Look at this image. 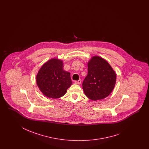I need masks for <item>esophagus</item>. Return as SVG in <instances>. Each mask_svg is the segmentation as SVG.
Masks as SVG:
<instances>
[{
  "label": "esophagus",
  "instance_id": "obj_1",
  "mask_svg": "<svg viewBox=\"0 0 149 149\" xmlns=\"http://www.w3.org/2000/svg\"><path fill=\"white\" fill-rule=\"evenodd\" d=\"M75 83L76 84L80 85V84H81V80H77V81H75Z\"/></svg>",
  "mask_w": 149,
  "mask_h": 149
}]
</instances>
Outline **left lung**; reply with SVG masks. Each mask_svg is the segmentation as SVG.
<instances>
[{
    "label": "left lung",
    "mask_w": 149,
    "mask_h": 149,
    "mask_svg": "<svg viewBox=\"0 0 149 149\" xmlns=\"http://www.w3.org/2000/svg\"><path fill=\"white\" fill-rule=\"evenodd\" d=\"M116 80V74L108 62L95 56L88 63V74L83 81L82 88L89 99H104L112 92Z\"/></svg>",
    "instance_id": "obj_1"
}]
</instances>
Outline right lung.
Instances as JSON below:
<instances>
[{"instance_id": "add662e5", "label": "right lung", "mask_w": 149, "mask_h": 149, "mask_svg": "<svg viewBox=\"0 0 149 149\" xmlns=\"http://www.w3.org/2000/svg\"><path fill=\"white\" fill-rule=\"evenodd\" d=\"M63 62L52 59L45 63L36 76L41 92L49 98H58L65 94L72 85L70 73L63 70Z\"/></svg>"}]
</instances>
